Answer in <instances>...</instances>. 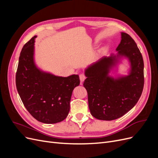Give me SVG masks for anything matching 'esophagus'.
Segmentation results:
<instances>
[{
    "instance_id": "1",
    "label": "esophagus",
    "mask_w": 158,
    "mask_h": 158,
    "mask_svg": "<svg viewBox=\"0 0 158 158\" xmlns=\"http://www.w3.org/2000/svg\"><path fill=\"white\" fill-rule=\"evenodd\" d=\"M85 75L84 74H80V80L81 84H82L84 82V81L85 80Z\"/></svg>"
}]
</instances>
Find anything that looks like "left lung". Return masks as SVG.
<instances>
[{"mask_svg": "<svg viewBox=\"0 0 158 158\" xmlns=\"http://www.w3.org/2000/svg\"><path fill=\"white\" fill-rule=\"evenodd\" d=\"M121 42L116 53L104 56L85 69L84 87L86 89L91 114L99 120L120 118L134 107L144 87V61L132 38L121 32ZM126 60L127 75L115 74Z\"/></svg>", "mask_w": 158, "mask_h": 158, "instance_id": "obj_1", "label": "left lung"}]
</instances>
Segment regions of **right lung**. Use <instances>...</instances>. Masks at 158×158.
<instances>
[{"label": "right lung", "instance_id": "obj_1", "mask_svg": "<svg viewBox=\"0 0 158 158\" xmlns=\"http://www.w3.org/2000/svg\"><path fill=\"white\" fill-rule=\"evenodd\" d=\"M35 35L24 45L19 57L16 84L25 107L38 121L54 124L66 118L78 74L59 76L38 67L35 61Z\"/></svg>", "mask_w": 158, "mask_h": 158}]
</instances>
